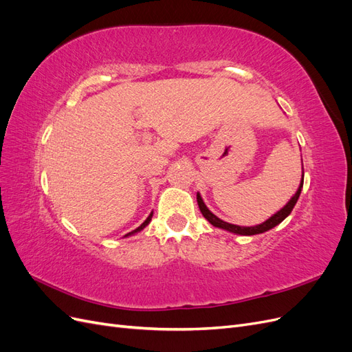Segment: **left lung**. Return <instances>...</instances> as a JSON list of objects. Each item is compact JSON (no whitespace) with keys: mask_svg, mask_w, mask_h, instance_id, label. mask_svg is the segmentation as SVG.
Returning <instances> with one entry per match:
<instances>
[{"mask_svg":"<svg viewBox=\"0 0 352 352\" xmlns=\"http://www.w3.org/2000/svg\"><path fill=\"white\" fill-rule=\"evenodd\" d=\"M302 177H304V173H302ZM302 182L304 180H301L300 184V188H298V190L295 192V195L287 201V204L279 210L276 214H273L270 219L265 220L264 223H261V225H257V226H251V228H245V226H236V225H232V223H228V221H223L221 219H219L217 216L212 214V212L207 208V206L204 204V201H202L201 195L197 194V201H198V207L202 212V216H204L212 226L216 228H220V229H225L228 232H232V233H236V235H258V233H263V232H267L270 229H273L274 226H278L279 223H282L287 216L291 214L292 208L295 207L298 198H300V194H301V189H302Z\"/></svg>","mask_w":352,"mask_h":352,"instance_id":"left-lung-1","label":"left lung"}]
</instances>
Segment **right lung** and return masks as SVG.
Wrapping results in <instances>:
<instances>
[{
	"label": "right lung",
	"instance_id": "obj_1",
	"mask_svg": "<svg viewBox=\"0 0 352 352\" xmlns=\"http://www.w3.org/2000/svg\"><path fill=\"white\" fill-rule=\"evenodd\" d=\"M151 217H153V212H151V214H150V216H148V217H146V220H145V221L142 223V225H141L140 228H136L135 230L129 232V233H127V235H124V236H131V235H133V233H136V232H141V230H142V229H144V228H145V226L148 225V223H150V221H151Z\"/></svg>",
	"mask_w": 352,
	"mask_h": 352
}]
</instances>
